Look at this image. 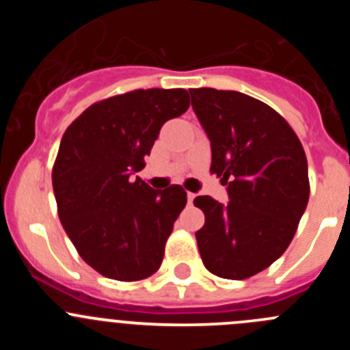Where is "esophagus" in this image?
<instances>
[{"mask_svg":"<svg viewBox=\"0 0 350 350\" xmlns=\"http://www.w3.org/2000/svg\"><path fill=\"white\" fill-rule=\"evenodd\" d=\"M194 198H196V194H194V193H187V202H189V205L194 202Z\"/></svg>","mask_w":350,"mask_h":350,"instance_id":"esophagus-1","label":"esophagus"}]
</instances>
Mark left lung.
Returning a JSON list of instances; mask_svg holds the SVG:
<instances>
[{
	"label": "left lung",
	"instance_id": "1",
	"mask_svg": "<svg viewBox=\"0 0 350 350\" xmlns=\"http://www.w3.org/2000/svg\"><path fill=\"white\" fill-rule=\"evenodd\" d=\"M191 103L212 148L210 172L230 202L198 196L205 213L196 231L203 265L222 279L242 280L280 258L307 208V156L282 116L237 91L189 89Z\"/></svg>",
	"mask_w": 350,
	"mask_h": 350
}]
</instances>
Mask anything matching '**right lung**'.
Segmentation results:
<instances>
[{
    "label": "right lung",
    "instance_id": "obj_1",
    "mask_svg": "<svg viewBox=\"0 0 350 350\" xmlns=\"http://www.w3.org/2000/svg\"><path fill=\"white\" fill-rule=\"evenodd\" d=\"M187 108L185 89H138L91 105L64 131L52 170L57 213L80 258L107 279L133 282L159 270L187 193L133 175L163 124Z\"/></svg>",
    "mask_w": 350,
    "mask_h": 350
}]
</instances>
